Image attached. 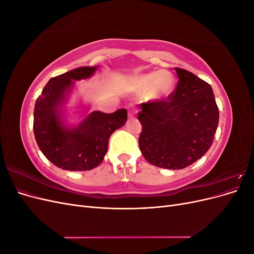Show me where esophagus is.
<instances>
[{
    "label": "esophagus",
    "instance_id": "1",
    "mask_svg": "<svg viewBox=\"0 0 254 254\" xmlns=\"http://www.w3.org/2000/svg\"><path fill=\"white\" fill-rule=\"evenodd\" d=\"M135 112H136V110L134 109L133 106H129L128 107V118L129 119H134Z\"/></svg>",
    "mask_w": 254,
    "mask_h": 254
}]
</instances>
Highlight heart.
<instances>
[{
    "label": "heart",
    "mask_w": 254,
    "mask_h": 254,
    "mask_svg": "<svg viewBox=\"0 0 254 254\" xmlns=\"http://www.w3.org/2000/svg\"><path fill=\"white\" fill-rule=\"evenodd\" d=\"M134 90L148 93L153 99H162L172 93L175 86V78L167 71L150 72L136 76L132 80Z\"/></svg>",
    "instance_id": "1"
}]
</instances>
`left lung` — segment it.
Instances as JSON below:
<instances>
[{
  "mask_svg": "<svg viewBox=\"0 0 254 254\" xmlns=\"http://www.w3.org/2000/svg\"><path fill=\"white\" fill-rule=\"evenodd\" d=\"M179 81L167 101L139 105V146L150 164L182 170L209 150L219 121L212 87L193 73L175 67Z\"/></svg>",
  "mask_w": 254,
  "mask_h": 254,
  "instance_id": "1",
  "label": "left lung"
}]
</instances>
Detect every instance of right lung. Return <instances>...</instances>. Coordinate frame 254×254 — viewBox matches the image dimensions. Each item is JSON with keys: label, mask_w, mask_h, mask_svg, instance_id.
<instances>
[{"label": "right lung", "mask_w": 254, "mask_h": 254, "mask_svg": "<svg viewBox=\"0 0 254 254\" xmlns=\"http://www.w3.org/2000/svg\"><path fill=\"white\" fill-rule=\"evenodd\" d=\"M97 67L81 66L51 78L36 101V142L54 165L65 171L84 172L97 167L108 150L111 134L127 121L126 109L113 113H87V109L79 123L67 124L65 104L75 81L90 78Z\"/></svg>", "instance_id": "right-lung-1"}]
</instances>
